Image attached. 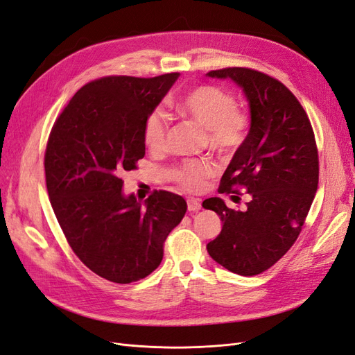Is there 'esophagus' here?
Returning a JSON list of instances; mask_svg holds the SVG:
<instances>
[{
    "mask_svg": "<svg viewBox=\"0 0 355 355\" xmlns=\"http://www.w3.org/2000/svg\"><path fill=\"white\" fill-rule=\"evenodd\" d=\"M188 204V210L189 211H198L201 209V200L200 198H188L187 200Z\"/></svg>",
    "mask_w": 355,
    "mask_h": 355,
    "instance_id": "obj_1",
    "label": "esophagus"
}]
</instances>
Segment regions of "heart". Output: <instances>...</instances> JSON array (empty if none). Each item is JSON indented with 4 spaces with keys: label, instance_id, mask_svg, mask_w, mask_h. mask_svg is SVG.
I'll use <instances>...</instances> for the list:
<instances>
[{
    "label": "heart",
    "instance_id": "heart-1",
    "mask_svg": "<svg viewBox=\"0 0 355 355\" xmlns=\"http://www.w3.org/2000/svg\"><path fill=\"white\" fill-rule=\"evenodd\" d=\"M175 111L204 128V139L213 151L231 154L244 144L250 128V116L237 108L234 96L214 85H198L188 90L175 102ZM168 135V118L163 110L148 114L144 124V142L161 151ZM213 168L204 159L185 161L170 170V176L182 188L196 191L202 188L211 176Z\"/></svg>",
    "mask_w": 355,
    "mask_h": 355
}]
</instances>
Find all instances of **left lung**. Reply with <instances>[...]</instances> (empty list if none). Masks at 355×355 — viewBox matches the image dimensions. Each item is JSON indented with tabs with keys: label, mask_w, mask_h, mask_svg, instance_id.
Segmentation results:
<instances>
[{
	"label": "left lung",
	"mask_w": 355,
	"mask_h": 355,
	"mask_svg": "<svg viewBox=\"0 0 355 355\" xmlns=\"http://www.w3.org/2000/svg\"><path fill=\"white\" fill-rule=\"evenodd\" d=\"M244 92L250 128L220 179L219 192L243 185L252 196L244 211L219 197L202 201L218 213L222 231L207 252L228 271L257 275L287 253L302 230L318 187V153L309 118L283 83L249 68L207 72Z\"/></svg>",
	"instance_id": "obj_1"
}]
</instances>
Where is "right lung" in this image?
Segmentation results:
<instances>
[{
    "label": "right lung",
    "instance_id": "add662e5",
    "mask_svg": "<svg viewBox=\"0 0 355 355\" xmlns=\"http://www.w3.org/2000/svg\"><path fill=\"white\" fill-rule=\"evenodd\" d=\"M178 72L154 78L103 77L85 84L65 106L47 142L49 198L80 261L112 283L145 278L163 261L170 231L187 201L155 191L137 201L123 192L124 171L145 155L144 124Z\"/></svg>",
    "mask_w": 355,
    "mask_h": 355
}]
</instances>
